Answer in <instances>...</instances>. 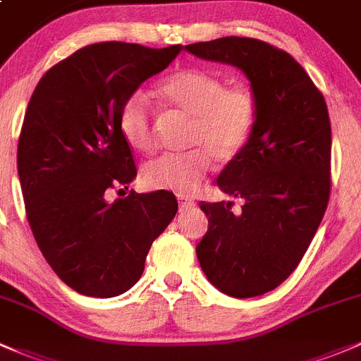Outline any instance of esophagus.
<instances>
[{
  "label": "esophagus",
  "instance_id": "34e87169",
  "mask_svg": "<svg viewBox=\"0 0 361 361\" xmlns=\"http://www.w3.org/2000/svg\"><path fill=\"white\" fill-rule=\"evenodd\" d=\"M177 200H179V207L180 210H188V208H195V200L189 198V196H184V195H179L177 196Z\"/></svg>",
  "mask_w": 361,
  "mask_h": 361
}]
</instances>
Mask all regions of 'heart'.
<instances>
[{"mask_svg":"<svg viewBox=\"0 0 361 361\" xmlns=\"http://www.w3.org/2000/svg\"><path fill=\"white\" fill-rule=\"evenodd\" d=\"M156 99L169 109L191 118L188 144L195 149L165 154L144 169V179L154 189L188 195L195 191L214 158L229 163L247 147L257 121L259 104L245 85L226 87L224 80L208 71L185 68L163 78L154 90ZM118 126L132 149L151 153L156 146L154 118L139 95L121 106Z\"/></svg>","mask_w":361,"mask_h":361,"instance_id":"heart-1","label":"heart"}]
</instances>
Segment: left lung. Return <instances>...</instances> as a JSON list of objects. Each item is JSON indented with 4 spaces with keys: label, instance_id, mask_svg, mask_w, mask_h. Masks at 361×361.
<instances>
[{
    "label": "left lung",
    "instance_id": "8db88e82",
    "mask_svg": "<svg viewBox=\"0 0 361 361\" xmlns=\"http://www.w3.org/2000/svg\"><path fill=\"white\" fill-rule=\"evenodd\" d=\"M189 54L241 69L259 113L247 147L217 185L241 200L200 203L208 231L196 247L208 281L238 299L262 295L299 266L330 196L332 130L317 85L287 51L254 38L192 43Z\"/></svg>",
    "mask_w": 361,
    "mask_h": 361
}]
</instances>
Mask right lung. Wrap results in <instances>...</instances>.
Segmentation results:
<instances>
[{"instance_id":"right-lung-1","label":"right lung","mask_w":361,"mask_h":361,"mask_svg":"<svg viewBox=\"0 0 361 361\" xmlns=\"http://www.w3.org/2000/svg\"><path fill=\"white\" fill-rule=\"evenodd\" d=\"M180 44L106 42L80 48L39 80L27 104L17 169L29 226L43 257L68 287L116 297L142 276L153 241L177 214L169 191L123 192L137 176L118 126L121 106L169 68Z\"/></svg>"}]
</instances>
